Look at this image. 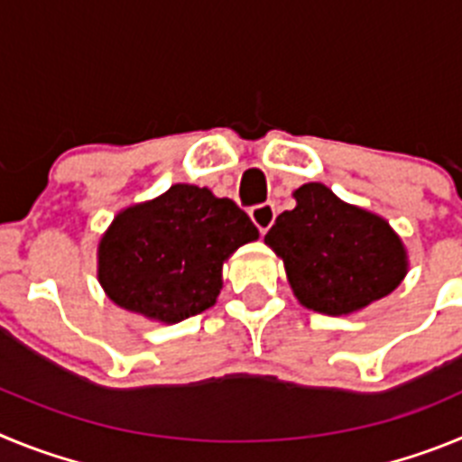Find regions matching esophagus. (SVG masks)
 Returning <instances> with one entry per match:
<instances>
[{
	"label": "esophagus",
	"instance_id": "esophagus-1",
	"mask_svg": "<svg viewBox=\"0 0 462 462\" xmlns=\"http://www.w3.org/2000/svg\"><path fill=\"white\" fill-rule=\"evenodd\" d=\"M250 217L261 234H266L268 228L273 226V222H275V206L273 203H259V206L250 208Z\"/></svg>",
	"mask_w": 462,
	"mask_h": 462
}]
</instances>
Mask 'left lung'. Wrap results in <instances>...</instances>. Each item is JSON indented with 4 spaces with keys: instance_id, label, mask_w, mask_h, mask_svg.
<instances>
[{
    "instance_id": "1",
    "label": "left lung",
    "mask_w": 462,
    "mask_h": 462,
    "mask_svg": "<svg viewBox=\"0 0 462 462\" xmlns=\"http://www.w3.org/2000/svg\"><path fill=\"white\" fill-rule=\"evenodd\" d=\"M296 208L284 210L266 234L282 256L296 298L324 314H346L379 300L407 273L402 243L368 210L340 201L321 182L296 189Z\"/></svg>"
}]
</instances>
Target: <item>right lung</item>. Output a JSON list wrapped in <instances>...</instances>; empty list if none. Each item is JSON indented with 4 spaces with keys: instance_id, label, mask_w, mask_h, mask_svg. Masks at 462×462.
I'll return each instance as SVG.
<instances>
[{
    "instance_id": "obj_1",
    "label": "right lung",
    "mask_w": 462,
    "mask_h": 462,
    "mask_svg": "<svg viewBox=\"0 0 462 462\" xmlns=\"http://www.w3.org/2000/svg\"><path fill=\"white\" fill-rule=\"evenodd\" d=\"M259 238L231 199L196 185L122 210L99 245V282L120 308L175 324L210 308L222 263Z\"/></svg>"
}]
</instances>
